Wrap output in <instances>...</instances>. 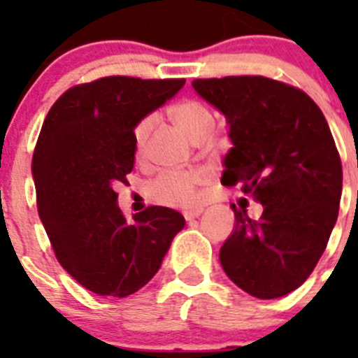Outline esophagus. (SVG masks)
<instances>
[{
  "instance_id": "1",
  "label": "esophagus",
  "mask_w": 358,
  "mask_h": 358,
  "mask_svg": "<svg viewBox=\"0 0 358 358\" xmlns=\"http://www.w3.org/2000/svg\"><path fill=\"white\" fill-rule=\"evenodd\" d=\"M202 213V208H195V210H186L185 213H182V217L186 218V220H194V218L201 217Z\"/></svg>"
}]
</instances>
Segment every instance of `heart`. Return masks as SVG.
I'll list each match as a JSON object with an SVG mask.
<instances>
[{"mask_svg": "<svg viewBox=\"0 0 358 358\" xmlns=\"http://www.w3.org/2000/svg\"><path fill=\"white\" fill-rule=\"evenodd\" d=\"M169 116L177 127L194 141L204 140L215 125V113L211 107L197 98H185L181 102L173 103L169 109ZM152 125H154V118L143 116L132 127V147H134L136 157L143 156ZM199 182H201V176L195 172L161 173L147 185V197L159 206H192L197 199Z\"/></svg>", "mask_w": 358, "mask_h": 358, "instance_id": "heart-1", "label": "heart"}]
</instances>
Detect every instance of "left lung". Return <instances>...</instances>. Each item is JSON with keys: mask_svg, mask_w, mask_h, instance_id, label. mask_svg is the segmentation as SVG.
<instances>
[{"mask_svg": "<svg viewBox=\"0 0 358 358\" xmlns=\"http://www.w3.org/2000/svg\"><path fill=\"white\" fill-rule=\"evenodd\" d=\"M192 85L229 123L222 185L264 206L258 220L231 206L236 226L220 248L224 273L255 297L285 296L312 274L339 215L343 164L327 118L305 91L267 77Z\"/></svg>", "mask_w": 358, "mask_h": 358, "instance_id": "obj_1", "label": "left lung"}]
</instances>
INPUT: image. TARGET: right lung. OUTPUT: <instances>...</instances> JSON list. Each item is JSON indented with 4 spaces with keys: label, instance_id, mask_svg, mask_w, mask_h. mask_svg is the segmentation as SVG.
<instances>
[{
    "label": "right lung",
    "instance_id": "1",
    "mask_svg": "<svg viewBox=\"0 0 358 358\" xmlns=\"http://www.w3.org/2000/svg\"><path fill=\"white\" fill-rule=\"evenodd\" d=\"M182 85L185 78L103 77L69 87L44 120L31 159L37 211L59 264L98 296L147 285L185 227L179 211L163 206L127 222L115 192L134 169L132 127Z\"/></svg>",
    "mask_w": 358,
    "mask_h": 358
}]
</instances>
